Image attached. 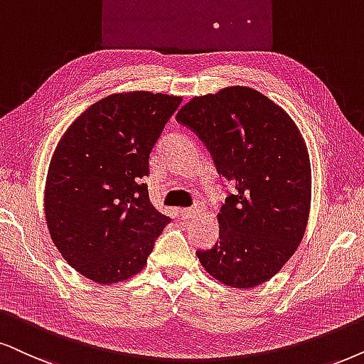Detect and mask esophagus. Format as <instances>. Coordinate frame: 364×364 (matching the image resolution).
Wrapping results in <instances>:
<instances>
[{
    "label": "esophagus",
    "mask_w": 364,
    "mask_h": 364,
    "mask_svg": "<svg viewBox=\"0 0 364 364\" xmlns=\"http://www.w3.org/2000/svg\"><path fill=\"white\" fill-rule=\"evenodd\" d=\"M196 213H198V210H196V208H185V210L181 211L183 218H185V220H191V218H195Z\"/></svg>",
    "instance_id": "34e87169"
}]
</instances>
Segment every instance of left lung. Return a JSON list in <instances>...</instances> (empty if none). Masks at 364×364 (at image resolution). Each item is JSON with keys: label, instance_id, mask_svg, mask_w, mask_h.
Returning a JSON list of instances; mask_svg holds the SVG:
<instances>
[{"label": "left lung", "instance_id": "obj_1", "mask_svg": "<svg viewBox=\"0 0 364 364\" xmlns=\"http://www.w3.org/2000/svg\"><path fill=\"white\" fill-rule=\"evenodd\" d=\"M176 119L196 132L216 171L233 183L216 215L220 242L198 250L211 277L235 289L272 279L304 237L311 210V161L285 110L250 87L193 97Z\"/></svg>", "mask_w": 364, "mask_h": 364}]
</instances>
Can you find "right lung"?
Returning a JSON list of instances; mask_svg holds the SVG:
<instances>
[{"label":"right lung","mask_w":364,"mask_h":364,"mask_svg":"<svg viewBox=\"0 0 364 364\" xmlns=\"http://www.w3.org/2000/svg\"><path fill=\"white\" fill-rule=\"evenodd\" d=\"M181 97L121 92L92 104L60 137L45 183L50 237L84 277L110 285L144 269L171 222L141 179Z\"/></svg>","instance_id":"1"}]
</instances>
